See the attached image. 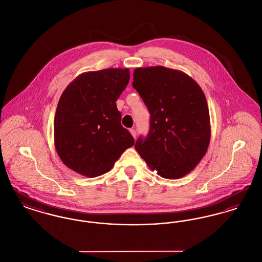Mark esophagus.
<instances>
[{
	"mask_svg": "<svg viewBox=\"0 0 262 262\" xmlns=\"http://www.w3.org/2000/svg\"><path fill=\"white\" fill-rule=\"evenodd\" d=\"M129 132H130V134H132V136H133V137H135V138L137 137V132H136L134 128H130V129H129Z\"/></svg>",
	"mask_w": 262,
	"mask_h": 262,
	"instance_id": "esophagus-1",
	"label": "esophagus"
}]
</instances>
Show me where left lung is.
<instances>
[{"instance_id": "obj_1", "label": "left lung", "mask_w": 262, "mask_h": 262, "mask_svg": "<svg viewBox=\"0 0 262 262\" xmlns=\"http://www.w3.org/2000/svg\"><path fill=\"white\" fill-rule=\"evenodd\" d=\"M133 86L150 113V128L136 150L152 171L180 179L192 171L210 142L207 101L187 74L162 66L137 68Z\"/></svg>"}]
</instances>
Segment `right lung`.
Here are the masks:
<instances>
[{
    "label": "right lung",
    "instance_id": "right-lung-1",
    "mask_svg": "<svg viewBox=\"0 0 262 262\" xmlns=\"http://www.w3.org/2000/svg\"><path fill=\"white\" fill-rule=\"evenodd\" d=\"M128 80V69H105L78 75L64 89L55 115L54 140L68 168L98 177L135 144L116 105Z\"/></svg>",
    "mask_w": 262,
    "mask_h": 262
}]
</instances>
